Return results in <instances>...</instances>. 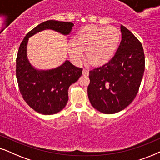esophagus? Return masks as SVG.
Returning <instances> with one entry per match:
<instances>
[{"label": "esophagus", "instance_id": "esophagus-1", "mask_svg": "<svg viewBox=\"0 0 160 160\" xmlns=\"http://www.w3.org/2000/svg\"><path fill=\"white\" fill-rule=\"evenodd\" d=\"M88 71L87 69H83L82 70V74H83V75H85V76H88Z\"/></svg>", "mask_w": 160, "mask_h": 160}]
</instances>
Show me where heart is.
Here are the masks:
<instances>
[{
  "label": "heart",
  "instance_id": "1",
  "mask_svg": "<svg viewBox=\"0 0 160 160\" xmlns=\"http://www.w3.org/2000/svg\"><path fill=\"white\" fill-rule=\"evenodd\" d=\"M120 33L113 27H85L78 32L76 40L68 44V52L74 63H81L86 58L91 65L101 66L107 63L116 52L120 42Z\"/></svg>",
  "mask_w": 160,
  "mask_h": 160
}]
</instances>
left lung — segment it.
I'll list each match as a JSON object with an SVG mask.
<instances>
[{
  "instance_id": "obj_1",
  "label": "left lung",
  "mask_w": 160,
  "mask_h": 160,
  "mask_svg": "<svg viewBox=\"0 0 160 160\" xmlns=\"http://www.w3.org/2000/svg\"><path fill=\"white\" fill-rule=\"evenodd\" d=\"M121 32V43L112 58L89 72V101L96 110L105 114L121 111L133 101L145 70L141 43L122 25Z\"/></svg>"
}]
</instances>
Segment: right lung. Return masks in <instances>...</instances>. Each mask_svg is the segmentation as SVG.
Segmentation results:
<instances>
[{
    "label": "right lung",
    "instance_id": "add662e5",
    "mask_svg": "<svg viewBox=\"0 0 160 160\" xmlns=\"http://www.w3.org/2000/svg\"><path fill=\"white\" fill-rule=\"evenodd\" d=\"M74 24L69 22L48 20L38 25L27 33L20 44L16 60V76L23 99L35 111L52 115L67 105L68 90L82 75V68L66 60L58 67L39 69L28 58L27 45L29 38L44 30H52L63 35H69Z\"/></svg>",
    "mask_w": 160,
    "mask_h": 160
}]
</instances>
